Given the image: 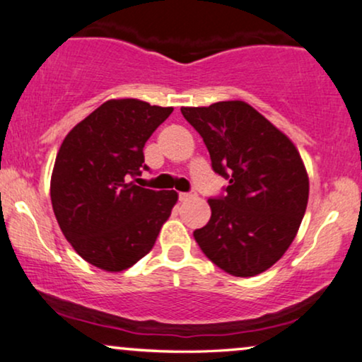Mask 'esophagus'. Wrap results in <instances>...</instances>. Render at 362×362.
<instances>
[{"label":"esophagus","instance_id":"34e87169","mask_svg":"<svg viewBox=\"0 0 362 362\" xmlns=\"http://www.w3.org/2000/svg\"><path fill=\"white\" fill-rule=\"evenodd\" d=\"M196 192H180V201H189L191 198H194Z\"/></svg>","mask_w":362,"mask_h":362}]
</instances>
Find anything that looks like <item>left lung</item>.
I'll use <instances>...</instances> for the list:
<instances>
[{"label":"left lung","instance_id":"left-lung-1","mask_svg":"<svg viewBox=\"0 0 362 362\" xmlns=\"http://www.w3.org/2000/svg\"><path fill=\"white\" fill-rule=\"evenodd\" d=\"M203 138L216 175L229 181L211 196V219L194 239L209 261L238 278L269 269L296 238L309 180L288 136L244 101L181 107Z\"/></svg>","mask_w":362,"mask_h":362}]
</instances>
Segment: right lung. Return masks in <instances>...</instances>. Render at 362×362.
Wrapping results in <instances>:
<instances>
[{"instance_id":"obj_1","label":"right lung","mask_w":362,"mask_h":362,"mask_svg":"<svg viewBox=\"0 0 362 362\" xmlns=\"http://www.w3.org/2000/svg\"><path fill=\"white\" fill-rule=\"evenodd\" d=\"M173 107L110 100L69 131L51 176V203L64 238L89 264L123 271L153 250L176 191L133 181L148 171L144 143Z\"/></svg>"}]
</instances>
